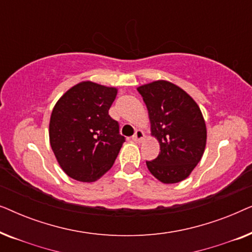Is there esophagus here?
Instances as JSON below:
<instances>
[{
    "label": "esophagus",
    "mask_w": 252,
    "mask_h": 252,
    "mask_svg": "<svg viewBox=\"0 0 252 252\" xmlns=\"http://www.w3.org/2000/svg\"><path fill=\"white\" fill-rule=\"evenodd\" d=\"M132 139L133 141H135V142H141V141L144 139V133L141 129H136L135 134H134Z\"/></svg>",
    "instance_id": "1"
}]
</instances>
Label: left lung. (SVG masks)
Returning a JSON list of instances; mask_svg holds the SVG:
<instances>
[{"label":"left lung","instance_id":"8db88e82","mask_svg":"<svg viewBox=\"0 0 252 252\" xmlns=\"http://www.w3.org/2000/svg\"><path fill=\"white\" fill-rule=\"evenodd\" d=\"M151 134L160 146L148 170L163 184H177L189 177L204 154L206 126L197 103L178 86L158 80L140 86Z\"/></svg>","mask_w":252,"mask_h":252}]
</instances>
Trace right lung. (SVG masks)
I'll use <instances>...</instances> for the list:
<instances>
[{"mask_svg":"<svg viewBox=\"0 0 252 252\" xmlns=\"http://www.w3.org/2000/svg\"><path fill=\"white\" fill-rule=\"evenodd\" d=\"M116 95V88L84 81L68 89L51 112V149L74 180L93 182L101 178L125 142L118 122L109 115Z\"/></svg>","mask_w":252,"mask_h":252,"instance_id":"1","label":"right lung"}]
</instances>
